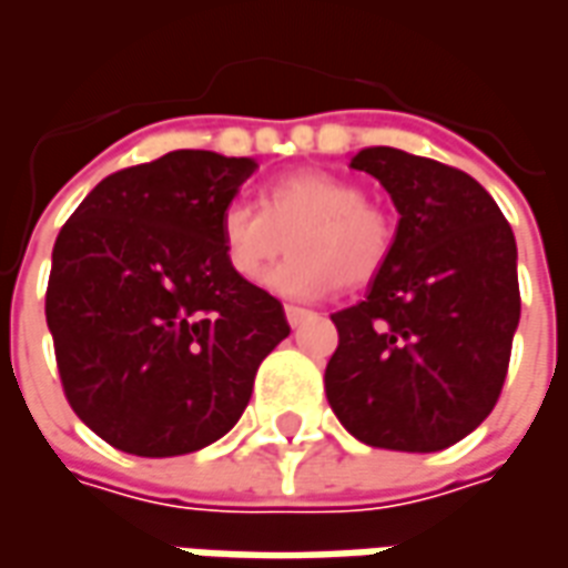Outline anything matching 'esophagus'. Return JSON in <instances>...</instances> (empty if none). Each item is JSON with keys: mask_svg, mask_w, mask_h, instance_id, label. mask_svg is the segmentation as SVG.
<instances>
[{"mask_svg": "<svg viewBox=\"0 0 568 568\" xmlns=\"http://www.w3.org/2000/svg\"><path fill=\"white\" fill-rule=\"evenodd\" d=\"M310 316H313V313L304 307H285V320H288V325H292V328H297L301 322H307Z\"/></svg>", "mask_w": 568, "mask_h": 568, "instance_id": "obj_1", "label": "esophagus"}]
</instances>
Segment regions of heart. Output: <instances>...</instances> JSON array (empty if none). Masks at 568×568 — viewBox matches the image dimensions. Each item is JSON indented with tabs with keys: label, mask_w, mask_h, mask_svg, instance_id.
<instances>
[{
	"label": "heart",
	"mask_w": 568,
	"mask_h": 568,
	"mask_svg": "<svg viewBox=\"0 0 568 568\" xmlns=\"http://www.w3.org/2000/svg\"><path fill=\"white\" fill-rule=\"evenodd\" d=\"M264 285L283 297L316 301L334 285L356 288L393 255V219L365 200L362 185L328 170H295L261 187V206L231 200L219 212L224 261L255 283L285 248Z\"/></svg>",
	"instance_id": "heart-1"
}]
</instances>
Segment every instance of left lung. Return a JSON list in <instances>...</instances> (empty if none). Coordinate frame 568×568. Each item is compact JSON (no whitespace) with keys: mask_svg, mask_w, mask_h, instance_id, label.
Segmentation results:
<instances>
[{"mask_svg":"<svg viewBox=\"0 0 568 568\" xmlns=\"http://www.w3.org/2000/svg\"><path fill=\"white\" fill-rule=\"evenodd\" d=\"M398 210L368 295L334 313L325 395L371 447L435 453L471 435L501 393L520 322L517 243L480 182L402 149H362Z\"/></svg>","mask_w":568,"mask_h":568,"instance_id":"8db88e82","label":"left lung"}]
</instances>
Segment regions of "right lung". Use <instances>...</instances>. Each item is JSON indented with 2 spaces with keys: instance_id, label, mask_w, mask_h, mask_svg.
Masks as SVG:
<instances>
[{
  "instance_id": "add662e5",
  "label": "right lung",
  "mask_w": 568,
  "mask_h": 568,
  "mask_svg": "<svg viewBox=\"0 0 568 568\" xmlns=\"http://www.w3.org/2000/svg\"><path fill=\"white\" fill-rule=\"evenodd\" d=\"M255 170L170 151L105 175L57 236L44 316L63 393L118 450L182 456L227 435L292 332L219 240V212Z\"/></svg>"
}]
</instances>
